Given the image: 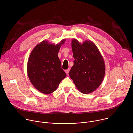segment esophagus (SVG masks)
Listing matches in <instances>:
<instances>
[{
    "instance_id": "34e87169",
    "label": "esophagus",
    "mask_w": 133,
    "mask_h": 133,
    "mask_svg": "<svg viewBox=\"0 0 133 133\" xmlns=\"http://www.w3.org/2000/svg\"><path fill=\"white\" fill-rule=\"evenodd\" d=\"M69 70H70L69 69H67V70H65V72H66V74L67 75H68L69 72Z\"/></svg>"
}]
</instances>
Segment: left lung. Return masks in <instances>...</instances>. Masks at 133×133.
<instances>
[{"mask_svg": "<svg viewBox=\"0 0 133 133\" xmlns=\"http://www.w3.org/2000/svg\"><path fill=\"white\" fill-rule=\"evenodd\" d=\"M71 47L75 60L69 76L80 92L91 93L99 87L105 77L103 56L95 43L89 40L81 43L73 39Z\"/></svg>", "mask_w": 133, "mask_h": 133, "instance_id": "left-lung-1", "label": "left lung"}]
</instances>
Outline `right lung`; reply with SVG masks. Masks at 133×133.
Returning a JSON list of instances; mask_svg holds the SVG:
<instances>
[{
    "instance_id": "right-lung-1",
    "label": "right lung",
    "mask_w": 133,
    "mask_h": 133,
    "mask_svg": "<svg viewBox=\"0 0 133 133\" xmlns=\"http://www.w3.org/2000/svg\"><path fill=\"white\" fill-rule=\"evenodd\" d=\"M65 40L63 39L56 45L43 40L30 54L27 67L28 76L33 86L42 93L49 94L54 92L66 77L58 56Z\"/></svg>"
}]
</instances>
